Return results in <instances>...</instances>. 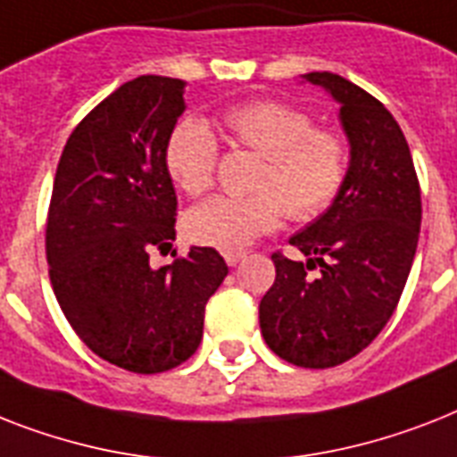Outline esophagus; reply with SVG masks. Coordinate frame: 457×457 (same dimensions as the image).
I'll return each mask as SVG.
<instances>
[{
    "mask_svg": "<svg viewBox=\"0 0 457 457\" xmlns=\"http://www.w3.org/2000/svg\"><path fill=\"white\" fill-rule=\"evenodd\" d=\"M222 258H225V262H228L229 267H235V265H239L244 258H246V251H225V253H222Z\"/></svg>",
    "mask_w": 457,
    "mask_h": 457,
    "instance_id": "esophagus-1",
    "label": "esophagus"
}]
</instances>
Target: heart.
<instances>
[{
    "mask_svg": "<svg viewBox=\"0 0 457 457\" xmlns=\"http://www.w3.org/2000/svg\"><path fill=\"white\" fill-rule=\"evenodd\" d=\"M222 126L232 143L258 152L255 195L213 196L185 216V235L195 244L239 251L274 229L287 216L312 220L340 195L350 152L340 133L317 129L312 114L274 100L229 107ZM170 180L190 196L209 190L216 178L218 143L202 120L173 126L164 147Z\"/></svg>",
    "mask_w": 457,
    "mask_h": 457,
    "instance_id": "heart-1",
    "label": "heart"
}]
</instances>
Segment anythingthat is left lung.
<instances>
[{
  "label": "left lung",
  "instance_id": "1",
  "mask_svg": "<svg viewBox=\"0 0 457 457\" xmlns=\"http://www.w3.org/2000/svg\"><path fill=\"white\" fill-rule=\"evenodd\" d=\"M303 81L340 107L350 166L336 202L288 239L307 261L272 255L277 277L261 300V333L288 363L331 369L369 347L402 298L420 235V185L380 100L333 72ZM317 264L318 277L307 275Z\"/></svg>",
  "mask_w": 457,
  "mask_h": 457
}]
</instances>
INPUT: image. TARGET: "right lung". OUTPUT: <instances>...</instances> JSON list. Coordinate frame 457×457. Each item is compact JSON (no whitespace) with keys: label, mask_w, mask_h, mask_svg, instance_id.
I'll return each instance as SVG.
<instances>
[{"label":"right lung","mask_w":457,"mask_h":457,"mask_svg":"<svg viewBox=\"0 0 457 457\" xmlns=\"http://www.w3.org/2000/svg\"><path fill=\"white\" fill-rule=\"evenodd\" d=\"M185 81L143 74L121 84L65 143L46 222L58 305L100 359L162 373L202 343L204 310L228 265L216 248L152 267L176 239V190L164 147L185 112Z\"/></svg>","instance_id":"obj_1"}]
</instances>
